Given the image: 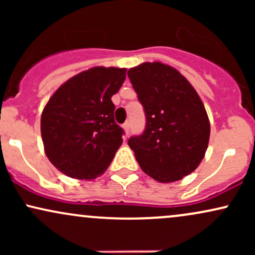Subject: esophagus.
Returning a JSON list of instances; mask_svg holds the SVG:
<instances>
[{"instance_id": "esophagus-1", "label": "esophagus", "mask_w": 255, "mask_h": 255, "mask_svg": "<svg viewBox=\"0 0 255 255\" xmlns=\"http://www.w3.org/2000/svg\"><path fill=\"white\" fill-rule=\"evenodd\" d=\"M129 127H130V124L129 122H126V124L124 125V128H125V131H126V134H129Z\"/></svg>"}]
</instances>
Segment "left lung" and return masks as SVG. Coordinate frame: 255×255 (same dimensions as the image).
<instances>
[{"label":"left lung","instance_id":"1","mask_svg":"<svg viewBox=\"0 0 255 255\" xmlns=\"http://www.w3.org/2000/svg\"><path fill=\"white\" fill-rule=\"evenodd\" d=\"M146 126L130 136L140 168L159 182H174L191 174L205 156L210 122L203 102L186 78L170 66L145 62L128 71Z\"/></svg>","mask_w":255,"mask_h":255}]
</instances>
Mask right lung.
Listing matches in <instances>:
<instances>
[{
	"mask_svg": "<svg viewBox=\"0 0 255 255\" xmlns=\"http://www.w3.org/2000/svg\"><path fill=\"white\" fill-rule=\"evenodd\" d=\"M125 68L95 67L69 79L49 99L40 119L46 157L61 172L93 180L110 165L125 130L115 122L111 97Z\"/></svg>",
	"mask_w": 255,
	"mask_h": 255,
	"instance_id": "1",
	"label": "right lung"
}]
</instances>
